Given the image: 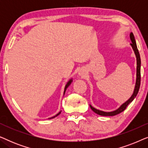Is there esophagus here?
<instances>
[{
    "label": "esophagus",
    "instance_id": "34e87169",
    "mask_svg": "<svg viewBox=\"0 0 148 148\" xmlns=\"http://www.w3.org/2000/svg\"><path fill=\"white\" fill-rule=\"evenodd\" d=\"M79 75L80 76L84 77L85 74H84V71H79Z\"/></svg>",
    "mask_w": 148,
    "mask_h": 148
}]
</instances>
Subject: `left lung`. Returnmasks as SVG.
Masks as SVG:
<instances>
[{
  "mask_svg": "<svg viewBox=\"0 0 148 148\" xmlns=\"http://www.w3.org/2000/svg\"><path fill=\"white\" fill-rule=\"evenodd\" d=\"M130 39L131 40V42H132V43L131 44V46L133 48V51H134V53L135 54V56H136V60H137V73H136L137 77H136V82H135L134 91H133L132 96H131V98H129L128 100L126 101L125 103H123V104L121 105L118 109H116V110H115L114 111H112V112H104V111L98 110V109L94 108L92 105H90L91 109H92L95 113L100 115V116H114V115H116L119 114V113L122 112L123 111H124L125 109H126L127 106H128V105L130 104L133 100H134V98L136 97L137 94H138L139 87H140V83H141V58H140V55H139V52L137 47V44L135 40L134 35H133L132 32H131L130 34Z\"/></svg>",
  "mask_w": 148,
  "mask_h": 148,
  "instance_id": "1",
  "label": "left lung"
}]
</instances>
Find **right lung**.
<instances>
[{"label": "right lung", "mask_w": 148, "mask_h": 148, "mask_svg": "<svg viewBox=\"0 0 148 148\" xmlns=\"http://www.w3.org/2000/svg\"><path fill=\"white\" fill-rule=\"evenodd\" d=\"M72 82H73V79H70L69 81V82H68L67 83H66V86H65V87H64V93H65V92H66V88H68V87L70 86V85H71V83H72ZM60 112H61V111H60V112H58V114H56L55 115V116H52V117H51V118H49V119H53V118H54V117L57 116H58V115H59V114H60Z\"/></svg>", "instance_id": "1"}]
</instances>
